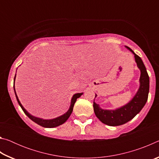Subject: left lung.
Segmentation results:
<instances>
[{"label":"left lung","instance_id":"obj_1","mask_svg":"<svg viewBox=\"0 0 159 159\" xmlns=\"http://www.w3.org/2000/svg\"><path fill=\"white\" fill-rule=\"evenodd\" d=\"M125 47L134 55L137 66L140 71V77L139 80V86L135 95L130 102L125 105L115 109H102L99 104L95 102L94 99L93 108L96 116L101 122L110 126H118L125 124L133 119L145 105L149 92V77L143 61L130 48ZM98 95L95 94V98Z\"/></svg>","mask_w":159,"mask_h":159}]
</instances>
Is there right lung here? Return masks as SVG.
Listing matches in <instances>:
<instances>
[{
    "label": "right lung",
    "mask_w": 159,
    "mask_h": 159,
    "mask_svg": "<svg viewBox=\"0 0 159 159\" xmlns=\"http://www.w3.org/2000/svg\"><path fill=\"white\" fill-rule=\"evenodd\" d=\"M15 79H16V74H15V79H14V91L15 93L16 98H17V100L19 104H20V106L21 107V108L22 109L23 111L25 112V114L27 116L30 118L31 120H32L34 122L37 123V124L41 125L42 127H44V128H55V127H57V126L60 125L61 124H63L64 123H65L66 121V120L68 119L69 117L70 116V115L71 114L72 111H73V108H74L75 102H76V99L78 98H79L83 94V93L74 94L71 99V104H70V107L68 109V111H67L66 113H64V114L61 115V116H58L57 118H52V119H43V118H39V117L34 116L31 115L30 113H29L27 111H26V109L22 106V104H21V102L20 101V99H19L17 95V93H16V91H15Z\"/></svg>",
    "instance_id": "add662e5"
}]
</instances>
